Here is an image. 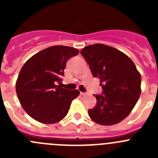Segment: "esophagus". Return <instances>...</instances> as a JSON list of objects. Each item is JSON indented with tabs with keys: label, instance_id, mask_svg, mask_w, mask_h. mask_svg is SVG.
Returning a JSON list of instances; mask_svg holds the SVG:
<instances>
[{
	"label": "esophagus",
	"instance_id": "34e87169",
	"mask_svg": "<svg viewBox=\"0 0 158 158\" xmlns=\"http://www.w3.org/2000/svg\"><path fill=\"white\" fill-rule=\"evenodd\" d=\"M80 94L82 95V96H85V95H87L88 93H84V92H80Z\"/></svg>",
	"mask_w": 158,
	"mask_h": 158
}]
</instances>
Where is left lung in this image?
Segmentation results:
<instances>
[{"label":"left lung","instance_id":"left-lung-1","mask_svg":"<svg viewBox=\"0 0 158 158\" xmlns=\"http://www.w3.org/2000/svg\"><path fill=\"white\" fill-rule=\"evenodd\" d=\"M81 54L94 77L100 79V95H94L96 104L89 110L90 118L104 126L121 122L129 115L141 94V75L131 58L104 44L84 47Z\"/></svg>","mask_w":158,"mask_h":158}]
</instances>
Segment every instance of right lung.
<instances>
[{"label": "right lung", "mask_w": 158, "mask_h": 158, "mask_svg": "<svg viewBox=\"0 0 158 158\" xmlns=\"http://www.w3.org/2000/svg\"><path fill=\"white\" fill-rule=\"evenodd\" d=\"M78 54L73 47L54 46L33 55L22 67L16 94L23 109L34 119L55 123L67 115L71 102L80 93L62 88V77L67 61Z\"/></svg>", "instance_id": "right-lung-1"}]
</instances>
